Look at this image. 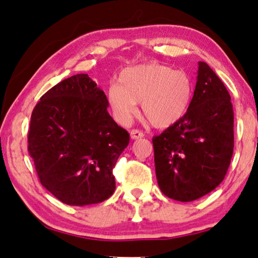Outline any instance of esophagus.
<instances>
[{"mask_svg":"<svg viewBox=\"0 0 258 258\" xmlns=\"http://www.w3.org/2000/svg\"><path fill=\"white\" fill-rule=\"evenodd\" d=\"M130 134H131V138H132L133 140H138V139H141L144 137L143 132H141V131H139V130H132L130 132Z\"/></svg>","mask_w":258,"mask_h":258,"instance_id":"obj_1","label":"esophagus"}]
</instances>
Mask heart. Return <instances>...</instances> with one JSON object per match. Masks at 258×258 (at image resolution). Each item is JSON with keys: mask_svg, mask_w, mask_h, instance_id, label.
<instances>
[{"mask_svg": "<svg viewBox=\"0 0 258 258\" xmlns=\"http://www.w3.org/2000/svg\"><path fill=\"white\" fill-rule=\"evenodd\" d=\"M118 83L107 89V101L115 119L127 124L137 114L138 102L156 127H168L188 109L193 83L188 74L159 63H145L123 70Z\"/></svg>", "mask_w": 258, "mask_h": 258, "instance_id": "1", "label": "heart"}]
</instances>
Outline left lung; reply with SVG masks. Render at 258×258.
Listing matches in <instances>:
<instances>
[{
  "label": "left lung",
  "instance_id": "8db88e82",
  "mask_svg": "<svg viewBox=\"0 0 258 258\" xmlns=\"http://www.w3.org/2000/svg\"><path fill=\"white\" fill-rule=\"evenodd\" d=\"M163 194L191 202L224 179L233 153V109L222 81L199 62L194 96L182 118L152 139Z\"/></svg>",
  "mask_w": 258,
  "mask_h": 258
}]
</instances>
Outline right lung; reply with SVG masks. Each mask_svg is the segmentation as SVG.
<instances>
[{"label": "right lung", "mask_w": 258, "mask_h": 258, "mask_svg": "<svg viewBox=\"0 0 258 258\" xmlns=\"http://www.w3.org/2000/svg\"><path fill=\"white\" fill-rule=\"evenodd\" d=\"M107 97L88 74L60 81L32 110L28 151L39 180L68 205L100 203L113 195V169L130 142L107 111Z\"/></svg>", "instance_id": "1"}]
</instances>
